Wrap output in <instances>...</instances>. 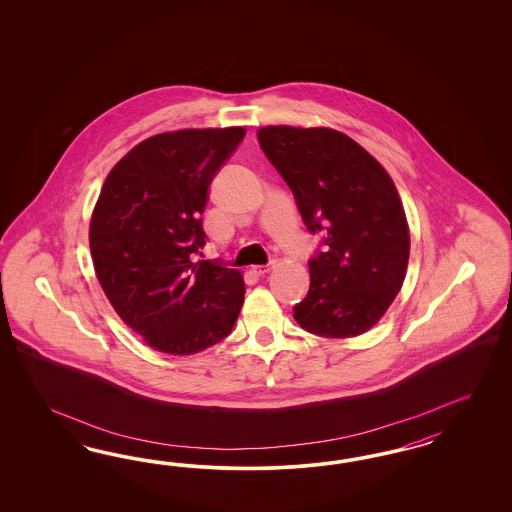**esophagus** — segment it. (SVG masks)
<instances>
[{
    "instance_id": "1",
    "label": "esophagus",
    "mask_w": 512,
    "mask_h": 512,
    "mask_svg": "<svg viewBox=\"0 0 512 512\" xmlns=\"http://www.w3.org/2000/svg\"><path fill=\"white\" fill-rule=\"evenodd\" d=\"M272 270V264H257V266H253V272L257 274V276H264V274H268Z\"/></svg>"
}]
</instances>
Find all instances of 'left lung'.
Segmentation results:
<instances>
[{
	"label": "left lung",
	"mask_w": 512,
	"mask_h": 512,
	"mask_svg": "<svg viewBox=\"0 0 512 512\" xmlns=\"http://www.w3.org/2000/svg\"><path fill=\"white\" fill-rule=\"evenodd\" d=\"M266 157L295 193L311 233L326 231L310 261V291L295 306L298 325L323 338H355L387 313L409 263V225L385 167L330 127L266 125Z\"/></svg>",
	"instance_id": "obj_1"
}]
</instances>
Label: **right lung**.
Segmentation results:
<instances>
[{"instance_id": "1", "label": "right lung", "mask_w": 512, "mask_h": 512, "mask_svg": "<svg viewBox=\"0 0 512 512\" xmlns=\"http://www.w3.org/2000/svg\"><path fill=\"white\" fill-rule=\"evenodd\" d=\"M244 127L178 129L142 140L112 167L90 219L93 270L114 311L155 351L195 355L231 334L242 272L193 263L201 214Z\"/></svg>"}]
</instances>
